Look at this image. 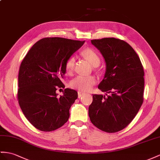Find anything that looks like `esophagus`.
<instances>
[{"instance_id":"esophagus-1","label":"esophagus","mask_w":160,"mask_h":160,"mask_svg":"<svg viewBox=\"0 0 160 160\" xmlns=\"http://www.w3.org/2000/svg\"><path fill=\"white\" fill-rule=\"evenodd\" d=\"M84 95V92H82L78 91V98L82 97Z\"/></svg>"}]
</instances>
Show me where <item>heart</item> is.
Instances as JSON below:
<instances>
[{
  "label": "heart",
  "mask_w": 160,
  "mask_h": 160,
  "mask_svg": "<svg viewBox=\"0 0 160 160\" xmlns=\"http://www.w3.org/2000/svg\"><path fill=\"white\" fill-rule=\"evenodd\" d=\"M83 56L87 59L90 63L95 67H97L101 63V58L98 52L91 48H85L82 51ZM76 62V59L73 56H72L66 61L65 64V71L68 73H72ZM95 78L92 76H77L73 78L69 85L73 88L80 90V91H87L92 88V86L95 84Z\"/></svg>",
  "instance_id": "heart-1"
}]
</instances>
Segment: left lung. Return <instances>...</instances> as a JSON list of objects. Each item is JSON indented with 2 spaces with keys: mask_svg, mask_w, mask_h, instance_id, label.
<instances>
[{
  "mask_svg": "<svg viewBox=\"0 0 160 160\" xmlns=\"http://www.w3.org/2000/svg\"><path fill=\"white\" fill-rule=\"evenodd\" d=\"M91 43L106 62L105 77L98 88L107 94L92 95L89 118L99 129L116 132L132 121L143 103L144 69L137 52L124 40L104 38Z\"/></svg>",
  "mask_w": 160,
  "mask_h": 160,
  "instance_id": "left-lung-1",
  "label": "left lung"
}]
</instances>
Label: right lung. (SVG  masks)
Segmentation results:
<instances>
[{
  "mask_svg": "<svg viewBox=\"0 0 160 160\" xmlns=\"http://www.w3.org/2000/svg\"><path fill=\"white\" fill-rule=\"evenodd\" d=\"M85 41L59 37L44 38L36 42L22 61L18 75V100L24 116L41 131L50 132L66 123L69 109L78 98L74 90L65 88L57 97L65 64Z\"/></svg>",
  "mask_w": 160,
  "mask_h": 160,
  "instance_id": "right-lung-1",
  "label": "right lung"
}]
</instances>
